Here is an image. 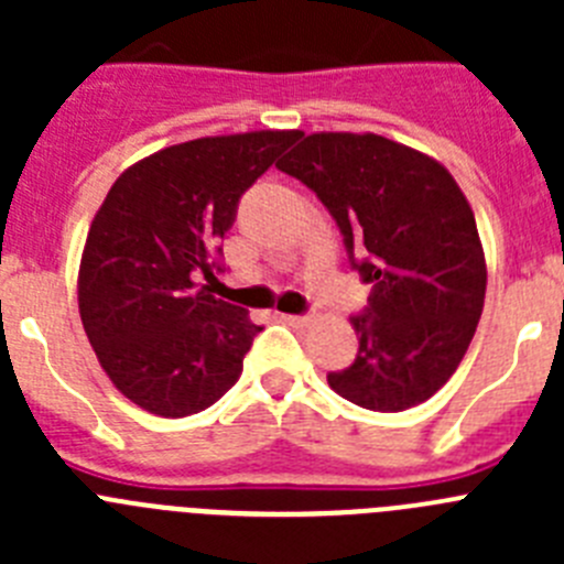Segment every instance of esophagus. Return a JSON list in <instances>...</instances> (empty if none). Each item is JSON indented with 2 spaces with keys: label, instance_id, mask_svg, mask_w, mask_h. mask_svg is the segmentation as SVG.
I'll list each match as a JSON object with an SVG mask.
<instances>
[{
  "label": "esophagus",
  "instance_id": "obj_1",
  "mask_svg": "<svg viewBox=\"0 0 564 564\" xmlns=\"http://www.w3.org/2000/svg\"><path fill=\"white\" fill-rule=\"evenodd\" d=\"M291 327H307L313 322L311 313H299V316H282Z\"/></svg>",
  "mask_w": 564,
  "mask_h": 564
}]
</instances>
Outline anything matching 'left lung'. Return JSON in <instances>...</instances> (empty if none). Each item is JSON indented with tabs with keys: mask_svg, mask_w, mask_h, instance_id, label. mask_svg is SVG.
<instances>
[{
	"mask_svg": "<svg viewBox=\"0 0 564 564\" xmlns=\"http://www.w3.org/2000/svg\"><path fill=\"white\" fill-rule=\"evenodd\" d=\"M316 194L372 285L352 316L358 356L327 372L347 401L403 412L435 395L466 356L486 299L475 212L446 169L381 134H302L276 163Z\"/></svg>",
	"mask_w": 564,
	"mask_h": 564,
	"instance_id": "left-lung-1",
	"label": "left lung"
}]
</instances>
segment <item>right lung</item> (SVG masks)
Instances as JSON below:
<instances>
[{
  "instance_id": "obj_1",
  "label": "right lung",
  "mask_w": 564,
  "mask_h": 564,
  "mask_svg": "<svg viewBox=\"0 0 564 564\" xmlns=\"http://www.w3.org/2000/svg\"><path fill=\"white\" fill-rule=\"evenodd\" d=\"M299 132L197 138L112 183L78 271L84 330L109 381L141 410L186 417L226 395L262 327L197 279L223 273L239 197Z\"/></svg>"
}]
</instances>
